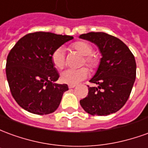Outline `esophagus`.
<instances>
[{"mask_svg": "<svg viewBox=\"0 0 148 148\" xmlns=\"http://www.w3.org/2000/svg\"><path fill=\"white\" fill-rule=\"evenodd\" d=\"M75 86H76L75 85H69V86H68V87H69L70 89H72V88H74V87H75Z\"/></svg>", "mask_w": 148, "mask_h": 148, "instance_id": "34e87169", "label": "esophagus"}]
</instances>
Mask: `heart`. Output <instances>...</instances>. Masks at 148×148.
<instances>
[{"instance_id": "b5f03b06", "label": "heart", "mask_w": 148, "mask_h": 148, "mask_svg": "<svg viewBox=\"0 0 148 148\" xmlns=\"http://www.w3.org/2000/svg\"><path fill=\"white\" fill-rule=\"evenodd\" d=\"M71 49L76 51L80 55H83L82 64L86 65L91 70L96 69L100 63L99 55L93 53V47L86 41H77L71 45ZM51 62L54 66L58 70L63 69L66 64V55L62 47H58L51 54ZM89 75V71L86 67H82L76 70L70 69L63 71L61 74L62 82L70 85H76L82 81L85 80Z\"/></svg>"}]
</instances>
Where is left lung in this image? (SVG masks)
<instances>
[{
  "mask_svg": "<svg viewBox=\"0 0 148 148\" xmlns=\"http://www.w3.org/2000/svg\"><path fill=\"white\" fill-rule=\"evenodd\" d=\"M79 38L96 44L102 56L96 74L90 80L97 86H88L89 93L80 101L81 106L93 116L114 113L130 96L136 76L135 57L121 39L105 32H89Z\"/></svg>",
  "mask_w": 148,
  "mask_h": 148,
  "instance_id": "obj_1",
  "label": "left lung"
}]
</instances>
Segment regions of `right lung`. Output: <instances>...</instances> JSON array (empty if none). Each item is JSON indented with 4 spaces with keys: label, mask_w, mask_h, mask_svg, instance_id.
Listing matches in <instances>:
<instances>
[{
    "label": "right lung",
    "mask_w": 148,
    "mask_h": 148,
    "mask_svg": "<svg viewBox=\"0 0 148 148\" xmlns=\"http://www.w3.org/2000/svg\"><path fill=\"white\" fill-rule=\"evenodd\" d=\"M73 36L37 32L22 37L7 57L6 77L15 101L21 108L38 115L58 109L66 84H57L58 71L51 54Z\"/></svg>",
    "instance_id": "1"
}]
</instances>
